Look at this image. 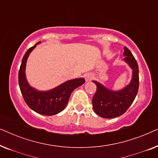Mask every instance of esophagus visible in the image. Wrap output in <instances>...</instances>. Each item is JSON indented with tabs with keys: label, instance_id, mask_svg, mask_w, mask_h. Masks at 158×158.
Instances as JSON below:
<instances>
[{
	"label": "esophagus",
	"instance_id": "1",
	"mask_svg": "<svg viewBox=\"0 0 158 158\" xmlns=\"http://www.w3.org/2000/svg\"><path fill=\"white\" fill-rule=\"evenodd\" d=\"M85 81L88 82L93 80V78H94V75H93L92 73H87V74L85 75Z\"/></svg>",
	"mask_w": 158,
	"mask_h": 158
}]
</instances>
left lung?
Listing matches in <instances>:
<instances>
[{"label": "left lung", "mask_w": 158, "mask_h": 158, "mask_svg": "<svg viewBox=\"0 0 158 158\" xmlns=\"http://www.w3.org/2000/svg\"><path fill=\"white\" fill-rule=\"evenodd\" d=\"M124 60L133 70L131 83L119 91H111L96 81V92L93 97L94 111L103 118H111L119 116L127 111L133 103L139 89V68L130 50L124 47Z\"/></svg>", "instance_id": "8db88e82"}]
</instances>
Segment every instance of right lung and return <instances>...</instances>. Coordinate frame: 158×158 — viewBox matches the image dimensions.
I'll use <instances>...</instances> for the list:
<instances>
[{"mask_svg": "<svg viewBox=\"0 0 158 158\" xmlns=\"http://www.w3.org/2000/svg\"><path fill=\"white\" fill-rule=\"evenodd\" d=\"M38 42L27 51L23 56L19 72V84L21 94L30 109L45 116L55 115L62 111L68 104L71 93L85 83V79L76 78L66 81L48 91H38L29 85L25 76L27 58Z\"/></svg>", "mask_w": 158, "mask_h": 158, "instance_id": "right-lung-1", "label": "right lung"}]
</instances>
